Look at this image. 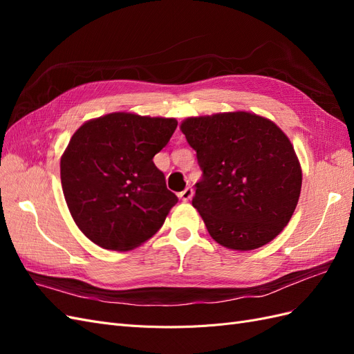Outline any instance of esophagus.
I'll return each mask as SVG.
<instances>
[{"instance_id": "esophagus-1", "label": "esophagus", "mask_w": 354, "mask_h": 354, "mask_svg": "<svg viewBox=\"0 0 354 354\" xmlns=\"http://www.w3.org/2000/svg\"><path fill=\"white\" fill-rule=\"evenodd\" d=\"M178 196H180L181 201L187 202V201L192 199V196H194V189H192V187H186L183 192H180Z\"/></svg>"}]
</instances>
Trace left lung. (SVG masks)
<instances>
[{"label": "left lung", "mask_w": 354, "mask_h": 354, "mask_svg": "<svg viewBox=\"0 0 354 354\" xmlns=\"http://www.w3.org/2000/svg\"><path fill=\"white\" fill-rule=\"evenodd\" d=\"M180 128L202 169L192 205L211 238L238 251L274 239L292 217L303 180L281 128L250 112L189 118Z\"/></svg>", "instance_id": "left-lung-1"}]
</instances>
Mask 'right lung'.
Instances as JSON below:
<instances>
[{"label": "right lung", "instance_id": "obj_1", "mask_svg": "<svg viewBox=\"0 0 354 354\" xmlns=\"http://www.w3.org/2000/svg\"><path fill=\"white\" fill-rule=\"evenodd\" d=\"M173 118L116 112L81 125L60 160L68 208L104 250L128 251L162 227L178 202L153 164L176 131Z\"/></svg>", "mask_w": 354, "mask_h": 354}]
</instances>
